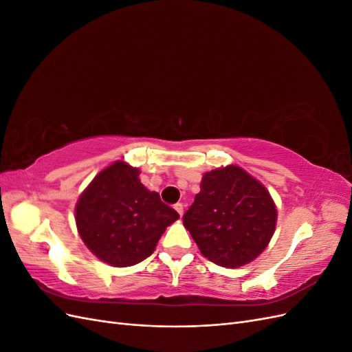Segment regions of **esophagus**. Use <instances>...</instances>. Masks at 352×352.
<instances>
[{"label":"esophagus","mask_w":352,"mask_h":352,"mask_svg":"<svg viewBox=\"0 0 352 352\" xmlns=\"http://www.w3.org/2000/svg\"><path fill=\"white\" fill-rule=\"evenodd\" d=\"M175 210L179 212L180 217L184 216V204H180V202H177V204H175Z\"/></svg>","instance_id":"1"}]
</instances>
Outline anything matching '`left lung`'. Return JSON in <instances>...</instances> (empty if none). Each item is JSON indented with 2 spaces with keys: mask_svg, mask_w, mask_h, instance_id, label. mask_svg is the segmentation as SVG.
<instances>
[{
  "mask_svg": "<svg viewBox=\"0 0 352 352\" xmlns=\"http://www.w3.org/2000/svg\"><path fill=\"white\" fill-rule=\"evenodd\" d=\"M184 226L201 254L221 267L236 269L267 248L278 208L260 180L229 164L204 173Z\"/></svg>",
  "mask_w": 352,
  "mask_h": 352,
  "instance_id": "1",
  "label": "left lung"
}]
</instances>
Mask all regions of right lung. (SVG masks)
<instances>
[{
	"mask_svg": "<svg viewBox=\"0 0 352 352\" xmlns=\"http://www.w3.org/2000/svg\"><path fill=\"white\" fill-rule=\"evenodd\" d=\"M140 173L117 160L92 179L74 208L83 243L113 267H129L150 257L166 228L179 219L141 184Z\"/></svg>",
	"mask_w": 352,
	"mask_h": 352,
	"instance_id": "1",
	"label": "right lung"
}]
</instances>
